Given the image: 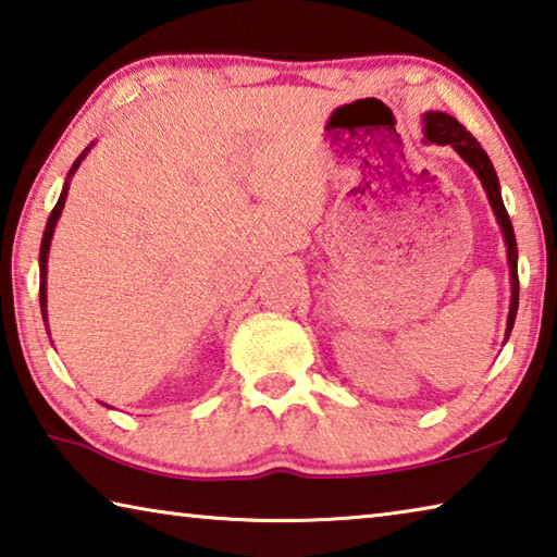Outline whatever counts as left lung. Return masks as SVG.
<instances>
[{"label": "left lung", "instance_id": "obj_1", "mask_svg": "<svg viewBox=\"0 0 557 557\" xmlns=\"http://www.w3.org/2000/svg\"><path fill=\"white\" fill-rule=\"evenodd\" d=\"M422 122H425V139L432 145H449L455 152L465 159V162L474 169V174L482 182L488 206L494 209L498 228L504 233V243H506V258H508V272H511V305H508V319H506V338L511 336V329L516 322V312H518V248H516V233L511 219H508L506 206L502 199V186H498V176L496 169L492 164V159L482 149V145L476 143L469 132L459 125V122L447 115V112H437V110H428L422 115Z\"/></svg>", "mask_w": 557, "mask_h": 557}]
</instances>
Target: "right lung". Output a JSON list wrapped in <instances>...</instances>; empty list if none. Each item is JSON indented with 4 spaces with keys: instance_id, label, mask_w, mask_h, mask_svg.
<instances>
[{
    "instance_id": "1",
    "label": "right lung",
    "mask_w": 557,
    "mask_h": 557,
    "mask_svg": "<svg viewBox=\"0 0 557 557\" xmlns=\"http://www.w3.org/2000/svg\"><path fill=\"white\" fill-rule=\"evenodd\" d=\"M92 145H96V143H90L86 149H83L81 157L75 159V162H73L71 172H69V176H65V182H63V188H61L59 201H55L53 211H51V215H49V221H46V231H44V238H41V252H39V299H41V317H44V324H46V326H49V314H46V275H49V250H51V238H53L55 223H59L61 213H63L65 199H69V182H71V176H73L75 172H78L81 162H83V159H86V154L90 152V147H92ZM49 336H51V332H49ZM102 405H106V403H102ZM106 408H110V405H106Z\"/></svg>"
}]
</instances>
